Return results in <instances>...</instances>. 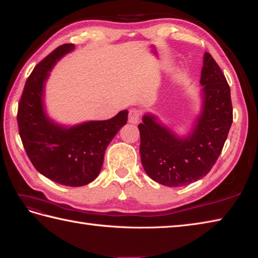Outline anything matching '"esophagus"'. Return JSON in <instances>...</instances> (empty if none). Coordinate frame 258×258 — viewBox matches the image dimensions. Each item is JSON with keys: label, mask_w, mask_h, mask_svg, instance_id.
<instances>
[{"label": "esophagus", "mask_w": 258, "mask_h": 258, "mask_svg": "<svg viewBox=\"0 0 258 258\" xmlns=\"http://www.w3.org/2000/svg\"><path fill=\"white\" fill-rule=\"evenodd\" d=\"M140 115H141V113H140L139 109L132 108L128 113V122L132 123V124H138L139 119H140Z\"/></svg>", "instance_id": "obj_1"}]
</instances>
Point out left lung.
Here are the masks:
<instances>
[{
    "mask_svg": "<svg viewBox=\"0 0 258 258\" xmlns=\"http://www.w3.org/2000/svg\"><path fill=\"white\" fill-rule=\"evenodd\" d=\"M203 110L185 138L176 136L146 114L139 124L142 165L151 179L166 186H183L204 178L216 163L233 123L230 88L213 55L206 52L201 70Z\"/></svg>",
    "mask_w": 258,
    "mask_h": 258,
    "instance_id": "8db88e82",
    "label": "left lung"
}]
</instances>
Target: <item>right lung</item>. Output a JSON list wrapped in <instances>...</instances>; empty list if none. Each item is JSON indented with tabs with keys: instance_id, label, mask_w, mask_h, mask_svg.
I'll return each instance as SVG.
<instances>
[{
	"instance_id": "right-lung-1",
	"label": "right lung",
	"mask_w": 258,
	"mask_h": 258,
	"mask_svg": "<svg viewBox=\"0 0 258 258\" xmlns=\"http://www.w3.org/2000/svg\"><path fill=\"white\" fill-rule=\"evenodd\" d=\"M64 43L35 66L24 85L18 108V126L30 161L55 183L80 186L97 178L104 154L116 133L127 122V110L107 120H90L64 127L44 112V83L55 62L74 50Z\"/></svg>"
}]
</instances>
